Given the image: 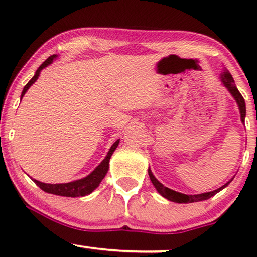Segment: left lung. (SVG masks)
Returning a JSON list of instances; mask_svg holds the SVG:
<instances>
[{
	"label": "left lung",
	"mask_w": 257,
	"mask_h": 257,
	"mask_svg": "<svg viewBox=\"0 0 257 257\" xmlns=\"http://www.w3.org/2000/svg\"><path fill=\"white\" fill-rule=\"evenodd\" d=\"M221 81L223 82V84L226 85V88L231 91V94L233 96H234V99L237 100L238 102V106H239V111H240V117H241V120L244 122V118H245V113H246V110H245V101H244V98L241 96V94L239 93V90L237 89V87H235L234 84V81H233V77L232 75L229 73L228 71H225L222 73V76H221ZM149 175H150V179H151L153 186H155L156 188H157V191L159 193L162 194V196L164 197V198L172 200V202H175V203H193V202H200V200H205V199H209L210 197H213L214 194H216L217 192H220L222 188H225L226 186H228L229 182L232 181H228L227 184H225L222 186V187L217 188V190L213 191V192H208V193H202V194H184V193H179L176 192V191H173L170 190V188L166 187V186H163L161 184V182L158 181L157 179L153 176V174L151 173V170L149 169Z\"/></svg>",
	"instance_id": "1"
}]
</instances>
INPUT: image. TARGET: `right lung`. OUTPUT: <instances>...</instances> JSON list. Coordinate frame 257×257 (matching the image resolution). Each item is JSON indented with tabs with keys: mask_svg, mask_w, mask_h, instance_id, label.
<instances>
[{
	"mask_svg": "<svg viewBox=\"0 0 257 257\" xmlns=\"http://www.w3.org/2000/svg\"><path fill=\"white\" fill-rule=\"evenodd\" d=\"M55 57H57V55H52V57H49L46 61H43V64L41 65L40 67H38L34 77H32L30 81L28 82V84H26L24 87V89H23L22 98L24 96L26 90H28L29 88L31 87V84L34 83V82H36L38 76H40L41 70L44 69L47 65L51 64L53 61V59H54ZM118 144H119V139L116 141V143L113 144V145L111 146L110 151H108L107 156H106L104 161H102L101 163H100L99 166L96 167V169L94 170V172L91 174H89L87 178L81 179V180H76V181H72V182H67V184H54V185H53V184H44V182H40V181H37V180H34L35 184H36L38 187L41 188V190L44 191V192L57 194V196H63V197H83V196H87V194L93 192V191L95 190V188L100 185V182L102 181V179L105 178L106 173H107V170H108V161H110L112 153H113L114 150L117 149Z\"/></svg>",
	"mask_w": 257,
	"mask_h": 257,
	"instance_id": "add662e5",
	"label": "right lung"
}]
</instances>
